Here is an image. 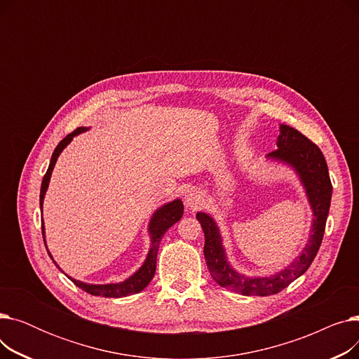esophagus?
Listing matches in <instances>:
<instances>
[{"mask_svg":"<svg viewBox=\"0 0 359 359\" xmlns=\"http://www.w3.org/2000/svg\"><path fill=\"white\" fill-rule=\"evenodd\" d=\"M184 203L189 210H198L199 206L203 203V196L199 191L191 189V191H187V194L184 195Z\"/></svg>","mask_w":359,"mask_h":359,"instance_id":"1","label":"esophagus"}]
</instances>
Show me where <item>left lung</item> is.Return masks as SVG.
Here are the masks:
<instances>
[{
	"instance_id": "obj_1",
	"label": "left lung",
	"mask_w": 359,
	"mask_h": 359,
	"mask_svg": "<svg viewBox=\"0 0 359 359\" xmlns=\"http://www.w3.org/2000/svg\"><path fill=\"white\" fill-rule=\"evenodd\" d=\"M279 130L280 134L276 141L278 149L272 151L266 157L288 164L295 170L304 186L314 217L309 243L291 265L266 276H248L238 273L230 265L227 255H225L222 238L214 218L205 212L196 214L205 234L203 255L211 276L218 285L243 295L268 297L287 288L292 280L310 268L320 249V244H322L326 229L332 199V182L326 158L320 148L297 129L288 125H280Z\"/></svg>"
}]
</instances>
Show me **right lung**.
<instances>
[{
    "instance_id": "right-lung-1",
    "label": "right lung",
    "mask_w": 359,
    "mask_h": 359,
    "mask_svg": "<svg viewBox=\"0 0 359 359\" xmlns=\"http://www.w3.org/2000/svg\"><path fill=\"white\" fill-rule=\"evenodd\" d=\"M88 128H77L74 132H71L69 135H67L58 145H56L49 167H48V172L43 176L42 180V186H41V211H42V206H43V199L48 191V186H49V180L52 176V170L55 167L56 160H58L60 154L62 153V149L72 141L74 137H77L81 132H86ZM183 215V202L180 199H175L172 202H168L165 205H163L161 208H158L153 217H151V221L148 224V233L151 237V244H149V250L147 255L145 262L142 263V266L132 275L128 279H125L123 282H118V284H104V285H94V284H86V282L77 280L71 276H68L75 285L79 288H81L83 291L91 294V295H97V297H109V298H121V297H128L132 294H138L141 292L149 282L153 279L154 273H156V265H157V253H158V248H160V241L164 236V233L172 227L173 224H176ZM42 234H43V241H45V246H46V240H45V225L42 221ZM48 250V246H46ZM49 253V250H48ZM50 259L53 260L52 255L49 253ZM53 263L56 265V262L53 260ZM56 268H60L56 265ZM61 269V268H60Z\"/></svg>"
}]
</instances>
